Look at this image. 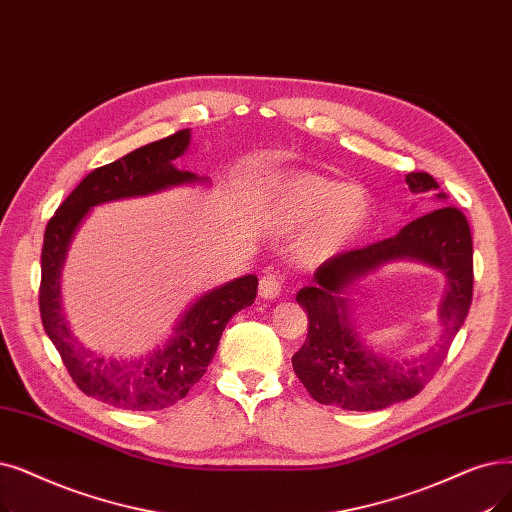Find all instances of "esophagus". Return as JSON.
<instances>
[{
	"label": "esophagus",
	"instance_id": "34e87169",
	"mask_svg": "<svg viewBox=\"0 0 512 512\" xmlns=\"http://www.w3.org/2000/svg\"><path fill=\"white\" fill-rule=\"evenodd\" d=\"M282 284H284V278L278 276V274H265L261 280H259V295L261 299H278L280 293H282Z\"/></svg>",
	"mask_w": 512,
	"mask_h": 512
}]
</instances>
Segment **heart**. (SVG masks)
<instances>
[{"instance_id":"b5f03b06","label":"heart","mask_w":512,"mask_h":512,"mask_svg":"<svg viewBox=\"0 0 512 512\" xmlns=\"http://www.w3.org/2000/svg\"><path fill=\"white\" fill-rule=\"evenodd\" d=\"M270 219L282 232L305 226L297 255L305 263H322L341 255L366 232L370 196L360 186L303 171L270 190Z\"/></svg>"}]
</instances>
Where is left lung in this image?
Segmentation results:
<instances>
[{
    "label": "left lung",
    "mask_w": 512,
    "mask_h": 512,
    "mask_svg": "<svg viewBox=\"0 0 512 512\" xmlns=\"http://www.w3.org/2000/svg\"><path fill=\"white\" fill-rule=\"evenodd\" d=\"M412 194L431 198L429 213L412 219L395 236L370 247L328 259L309 286L297 293L307 311L309 330L293 355V368L309 395L320 404L353 412H372L418 395L441 366L473 301V238L462 211L448 205L446 192L425 171L408 173ZM395 260L431 264L449 280L440 306L442 337L427 354L391 361L366 348L352 324L346 297L354 284Z\"/></svg>",
    "instance_id": "8db88e82"
}]
</instances>
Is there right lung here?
Wrapping results in <instances>:
<instances>
[{
    "label": "right lung",
    "instance_id": "1",
    "mask_svg": "<svg viewBox=\"0 0 512 512\" xmlns=\"http://www.w3.org/2000/svg\"><path fill=\"white\" fill-rule=\"evenodd\" d=\"M188 146L190 129H182L94 169L66 196L43 236L39 291L43 328L77 387L108 406L152 412L180 402L192 385L203 379L226 324L240 309L253 305L257 295V276L253 274L211 288L190 303L165 345L140 358H106L85 349L66 324L60 276L85 217L98 205L159 194L177 186L209 184V177L175 167L177 157H182Z\"/></svg>",
    "mask_w": 512,
    "mask_h": 512
}]
</instances>
